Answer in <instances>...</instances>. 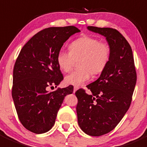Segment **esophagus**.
Returning a JSON list of instances; mask_svg holds the SVG:
<instances>
[{
	"instance_id": "34e87169",
	"label": "esophagus",
	"mask_w": 147,
	"mask_h": 147,
	"mask_svg": "<svg viewBox=\"0 0 147 147\" xmlns=\"http://www.w3.org/2000/svg\"><path fill=\"white\" fill-rule=\"evenodd\" d=\"M78 88H78V86H74V90H73V92H76V91L78 90Z\"/></svg>"
}]
</instances>
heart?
Wrapping results in <instances>:
<instances>
[{"label":"heart","mask_w":147,"mask_h":147,"mask_svg":"<svg viewBox=\"0 0 147 147\" xmlns=\"http://www.w3.org/2000/svg\"><path fill=\"white\" fill-rule=\"evenodd\" d=\"M69 52L60 50L57 55V62L61 70L68 72L79 60L80 69L68 74L65 78L68 85L80 86L90 78L91 74L100 73L108 65L111 56L109 45L96 38L84 36L75 39L69 46Z\"/></svg>","instance_id":"heart-1"}]
</instances>
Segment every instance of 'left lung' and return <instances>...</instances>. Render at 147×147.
I'll return each instance as SVG.
<instances>
[{"label":"left lung","instance_id":"obj_1","mask_svg":"<svg viewBox=\"0 0 147 147\" xmlns=\"http://www.w3.org/2000/svg\"><path fill=\"white\" fill-rule=\"evenodd\" d=\"M88 29L105 36L111 49L106 67L99 78L76 91V110L80 129L87 134L99 136L111 131L129 110L136 82L133 53L123 35L112 28L88 26Z\"/></svg>","mask_w":147,"mask_h":147}]
</instances>
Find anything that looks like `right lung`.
I'll return each instance as SVG.
<instances>
[{
    "label": "right lung",
    "instance_id": "obj_1",
    "mask_svg": "<svg viewBox=\"0 0 147 147\" xmlns=\"http://www.w3.org/2000/svg\"><path fill=\"white\" fill-rule=\"evenodd\" d=\"M80 30L73 26L50 27L36 34L23 47L13 73L12 98L20 121L30 131L43 134L55 125L57 112L73 87L57 86L63 75L57 55L64 43Z\"/></svg>",
    "mask_w": 147,
    "mask_h": 147
}]
</instances>
